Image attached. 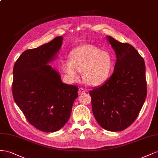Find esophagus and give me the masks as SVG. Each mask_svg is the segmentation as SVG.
I'll list each match as a JSON object with an SVG mask.
<instances>
[{
	"label": "esophagus",
	"instance_id": "obj_1",
	"mask_svg": "<svg viewBox=\"0 0 158 158\" xmlns=\"http://www.w3.org/2000/svg\"><path fill=\"white\" fill-rule=\"evenodd\" d=\"M85 92H86V91H85V90L83 89V88H79V91H78V93H79V94H83V93H85Z\"/></svg>",
	"mask_w": 158,
	"mask_h": 158
}]
</instances>
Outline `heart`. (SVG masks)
<instances>
[{
  "label": "heart",
  "instance_id": "heart-1",
  "mask_svg": "<svg viewBox=\"0 0 158 158\" xmlns=\"http://www.w3.org/2000/svg\"><path fill=\"white\" fill-rule=\"evenodd\" d=\"M113 67V59L106 51L92 45L76 48L70 54V61L63 62L62 69L72 81L80 77L83 71V79L87 85L97 86L109 78Z\"/></svg>",
  "mask_w": 158,
  "mask_h": 158
}]
</instances>
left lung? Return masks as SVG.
Here are the masks:
<instances>
[{"label": "left lung", "mask_w": 158, "mask_h": 158, "mask_svg": "<svg viewBox=\"0 0 158 158\" xmlns=\"http://www.w3.org/2000/svg\"><path fill=\"white\" fill-rule=\"evenodd\" d=\"M116 61L110 77L89 91L93 113L102 128L124 130L138 117L147 95L146 66L143 57L128 43L107 36Z\"/></svg>", "instance_id": "1"}]
</instances>
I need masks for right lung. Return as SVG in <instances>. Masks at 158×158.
<instances>
[{
    "label": "right lung",
    "mask_w": 158,
    "mask_h": 158,
    "mask_svg": "<svg viewBox=\"0 0 158 158\" xmlns=\"http://www.w3.org/2000/svg\"><path fill=\"white\" fill-rule=\"evenodd\" d=\"M62 36L37 48L27 49L13 68L14 100L26 120L44 132L61 129L68 121L78 87L62 83L48 63L60 49Z\"/></svg>",
    "instance_id": "right-lung-1"
}]
</instances>
